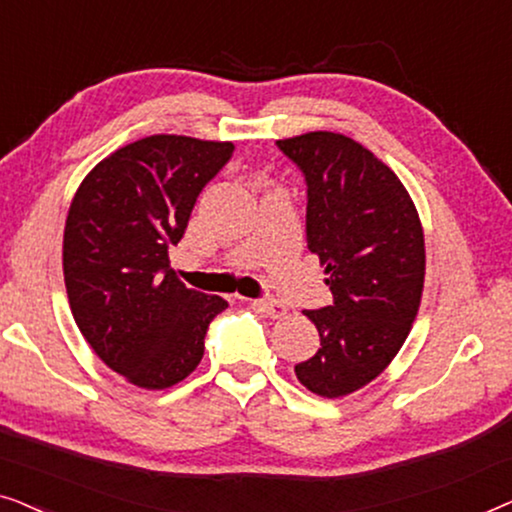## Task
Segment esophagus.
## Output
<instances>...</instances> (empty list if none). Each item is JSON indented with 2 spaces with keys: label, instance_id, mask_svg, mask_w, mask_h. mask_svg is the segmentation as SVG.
Returning <instances> with one entry per match:
<instances>
[{
  "label": "esophagus",
  "instance_id": "34e87169",
  "mask_svg": "<svg viewBox=\"0 0 512 512\" xmlns=\"http://www.w3.org/2000/svg\"><path fill=\"white\" fill-rule=\"evenodd\" d=\"M254 307H258V310L265 312L272 319H282L286 314V307L279 303V300H272V298H258L254 300Z\"/></svg>",
  "mask_w": 512,
  "mask_h": 512
}]
</instances>
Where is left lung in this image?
<instances>
[{"label": "left lung", "instance_id": "8db88e82", "mask_svg": "<svg viewBox=\"0 0 512 512\" xmlns=\"http://www.w3.org/2000/svg\"><path fill=\"white\" fill-rule=\"evenodd\" d=\"M307 184V249L333 305L305 310L319 352L296 366L312 394L340 398L375 380L408 338L424 289V233L401 179L338 132L279 139Z\"/></svg>", "mask_w": 512, "mask_h": 512}]
</instances>
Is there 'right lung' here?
I'll use <instances>...</instances> for the list:
<instances>
[{"mask_svg": "<svg viewBox=\"0 0 512 512\" xmlns=\"http://www.w3.org/2000/svg\"><path fill=\"white\" fill-rule=\"evenodd\" d=\"M233 151L230 142L144 137L97 163L69 205L62 270L74 321L95 354L142 389L186 380L209 321L228 307L186 289L167 247Z\"/></svg>", "mask_w": 512, "mask_h": 512, "instance_id": "right-lung-1", "label": "right lung"}]
</instances>
